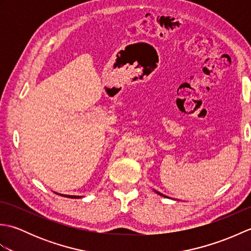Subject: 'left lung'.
<instances>
[{
    "label": "left lung",
    "instance_id": "8db88e82",
    "mask_svg": "<svg viewBox=\"0 0 251 251\" xmlns=\"http://www.w3.org/2000/svg\"><path fill=\"white\" fill-rule=\"evenodd\" d=\"M155 192H156V193H157L158 195H162V196H164V197H167V196H165L164 194H162V193H159V192H157V191H155Z\"/></svg>",
    "mask_w": 251,
    "mask_h": 251
}]
</instances>
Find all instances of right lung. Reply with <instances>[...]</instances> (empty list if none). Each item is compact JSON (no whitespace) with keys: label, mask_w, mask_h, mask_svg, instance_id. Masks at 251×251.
<instances>
[{"label":"right lung","mask_w":251,"mask_h":251,"mask_svg":"<svg viewBox=\"0 0 251 251\" xmlns=\"http://www.w3.org/2000/svg\"><path fill=\"white\" fill-rule=\"evenodd\" d=\"M59 195L65 196V197H69V199H79V197H82V196H76V195H65V194H59Z\"/></svg>","instance_id":"1"}]
</instances>
